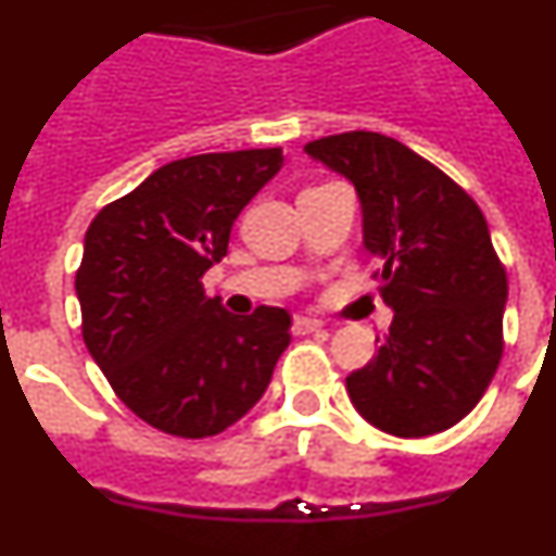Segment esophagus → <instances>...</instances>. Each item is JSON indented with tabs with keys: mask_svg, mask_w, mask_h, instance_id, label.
<instances>
[{
	"mask_svg": "<svg viewBox=\"0 0 556 556\" xmlns=\"http://www.w3.org/2000/svg\"><path fill=\"white\" fill-rule=\"evenodd\" d=\"M326 323L317 320V317H306V314H298L292 320V331L294 333H314V331H323Z\"/></svg>",
	"mask_w": 556,
	"mask_h": 556,
	"instance_id": "obj_1",
	"label": "esophagus"
}]
</instances>
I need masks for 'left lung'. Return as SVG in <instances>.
Listing matches in <instances>:
<instances>
[{
    "label": "left lung",
    "mask_w": 556,
    "mask_h": 556,
    "mask_svg": "<svg viewBox=\"0 0 556 556\" xmlns=\"http://www.w3.org/2000/svg\"><path fill=\"white\" fill-rule=\"evenodd\" d=\"M356 189L362 244L381 264L392 326L376 356L345 378L367 424L395 437L456 426L501 362L507 273L479 205L401 141L370 130L303 147Z\"/></svg>",
    "instance_id": "1"
}]
</instances>
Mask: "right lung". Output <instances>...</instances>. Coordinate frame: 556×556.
Returning a JSON list of instances; mask_svg holds the SVG:
<instances>
[{"mask_svg":"<svg viewBox=\"0 0 556 556\" xmlns=\"http://www.w3.org/2000/svg\"><path fill=\"white\" fill-rule=\"evenodd\" d=\"M281 164L278 147L172 161L88 225L75 278L83 339L122 404L166 434L233 426L292 339L287 308L239 317L200 283Z\"/></svg>","mask_w":556,"mask_h":556,"instance_id":"1","label":"right lung"}]
</instances>
